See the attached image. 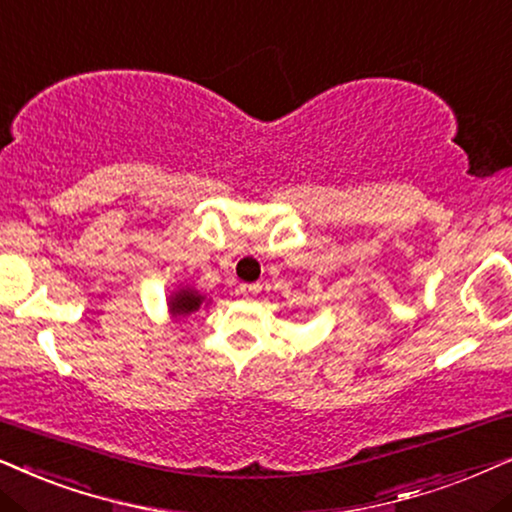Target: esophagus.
Masks as SVG:
<instances>
[{
	"label": "esophagus",
	"instance_id": "obj_1",
	"mask_svg": "<svg viewBox=\"0 0 512 512\" xmlns=\"http://www.w3.org/2000/svg\"><path fill=\"white\" fill-rule=\"evenodd\" d=\"M260 290H262L260 283H241V285H238V292H241L243 297H255Z\"/></svg>",
	"mask_w": 512,
	"mask_h": 512
}]
</instances>
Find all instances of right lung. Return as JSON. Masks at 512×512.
I'll list each match as a JSON object with an SVG mask.
<instances>
[{"mask_svg":"<svg viewBox=\"0 0 512 512\" xmlns=\"http://www.w3.org/2000/svg\"><path fill=\"white\" fill-rule=\"evenodd\" d=\"M203 304H210V299L203 295V292H199L194 288V285H177L175 292H170L168 297V313L170 318L177 320V318H187L192 316L194 311H199Z\"/></svg>","mask_w":512,"mask_h":512,"instance_id":"1","label":"right lung"}]
</instances>
